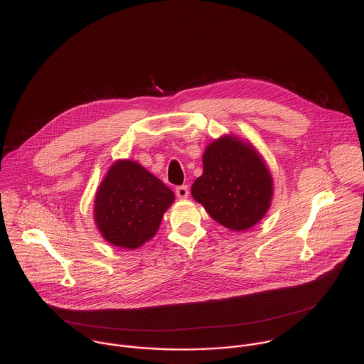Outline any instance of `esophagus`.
<instances>
[{"mask_svg":"<svg viewBox=\"0 0 364 364\" xmlns=\"http://www.w3.org/2000/svg\"><path fill=\"white\" fill-rule=\"evenodd\" d=\"M176 196L179 199H186L189 196V189L186 185H182V186H178L176 188Z\"/></svg>","mask_w":364,"mask_h":364,"instance_id":"1","label":"esophagus"}]
</instances>
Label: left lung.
Returning a JSON list of instances; mask_svg holds the SVG:
<instances>
[{"instance_id": "obj_1", "label": "left lung", "mask_w": 364, "mask_h": 364, "mask_svg": "<svg viewBox=\"0 0 364 364\" xmlns=\"http://www.w3.org/2000/svg\"><path fill=\"white\" fill-rule=\"evenodd\" d=\"M191 193L223 227L245 231L270 208L273 178L251 143L224 134L205 149L203 173L193 182Z\"/></svg>"}]
</instances>
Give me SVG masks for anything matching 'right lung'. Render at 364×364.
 Masks as SVG:
<instances>
[{"label": "right lung", "mask_w": 364, "mask_h": 364, "mask_svg": "<svg viewBox=\"0 0 364 364\" xmlns=\"http://www.w3.org/2000/svg\"><path fill=\"white\" fill-rule=\"evenodd\" d=\"M173 200V192L137 161L117 159L98 186L94 220L110 245L133 251L156 235Z\"/></svg>", "instance_id": "right-lung-1"}]
</instances>
